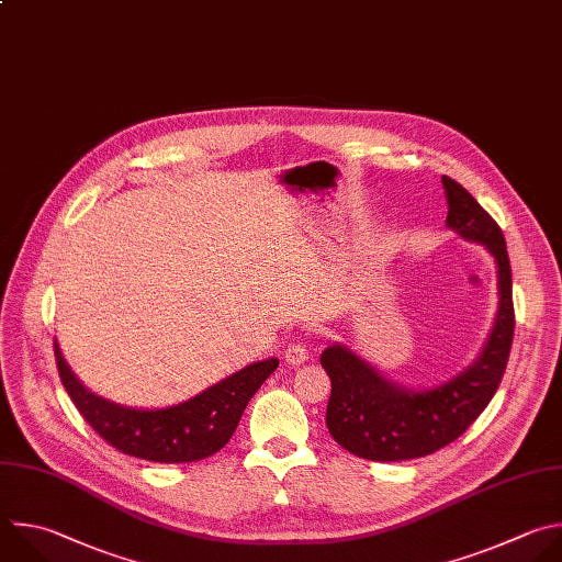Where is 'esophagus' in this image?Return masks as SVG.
<instances>
[{"label": "esophagus", "instance_id": "1", "mask_svg": "<svg viewBox=\"0 0 562 562\" xmlns=\"http://www.w3.org/2000/svg\"><path fill=\"white\" fill-rule=\"evenodd\" d=\"M284 359L291 363V366H300L308 359V350H306V344L304 341H291L286 348H284Z\"/></svg>", "mask_w": 562, "mask_h": 562}]
</instances>
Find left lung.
<instances>
[{"instance_id": "1", "label": "left lung", "mask_w": 562, "mask_h": 562, "mask_svg": "<svg viewBox=\"0 0 562 562\" xmlns=\"http://www.w3.org/2000/svg\"><path fill=\"white\" fill-rule=\"evenodd\" d=\"M448 218L446 227L463 240L481 245L496 265L498 308L479 357L448 382L411 389L361 357L344 341L319 355L330 378L326 426L333 439L368 461H408L428 457L454 439L485 411L494 397L514 337L512 269L503 232L450 176L441 178Z\"/></svg>"}]
</instances>
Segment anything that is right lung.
Listing matches in <instances>:
<instances>
[{"instance_id":"obj_1","label":"right lung","mask_w":562,"mask_h":562,"mask_svg":"<svg viewBox=\"0 0 562 562\" xmlns=\"http://www.w3.org/2000/svg\"><path fill=\"white\" fill-rule=\"evenodd\" d=\"M59 378L83 419L112 448L154 463H190L216 454L236 432L238 422L278 368L280 359L254 361L203 393L162 408H132L92 393L68 366L55 337Z\"/></svg>"}]
</instances>
